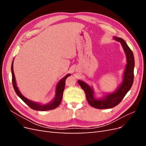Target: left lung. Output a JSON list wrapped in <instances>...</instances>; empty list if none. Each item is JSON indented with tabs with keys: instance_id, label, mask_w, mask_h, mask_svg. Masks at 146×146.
<instances>
[{
	"instance_id": "1",
	"label": "left lung",
	"mask_w": 146,
	"mask_h": 146,
	"mask_svg": "<svg viewBox=\"0 0 146 146\" xmlns=\"http://www.w3.org/2000/svg\"><path fill=\"white\" fill-rule=\"evenodd\" d=\"M114 39L119 42L121 43L123 50L126 54L127 61L125 72L123 74L122 83L119 87L117 91L112 94L107 95L103 99H96L94 98L93 90L92 88L85 82L78 80V84L85 91L88 104L95 108L108 109L116 107L121 102L128 91L130 90L133 83L135 59L133 52L123 39L117 37H114Z\"/></svg>"
}]
</instances>
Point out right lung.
I'll list each match as a JSON object with an SVG mask.
<instances>
[{
    "label": "right lung",
    "instance_id": "1",
    "mask_svg": "<svg viewBox=\"0 0 146 146\" xmlns=\"http://www.w3.org/2000/svg\"><path fill=\"white\" fill-rule=\"evenodd\" d=\"M11 74H12V83L13 88H14V90L16 92V94L18 96L19 98L23 100L24 102L27 104L30 108H31L33 110H36V111H47V110H51L53 109L56 108L57 107H58L59 105L60 104L61 100L63 98V91L65 87V82L66 78H67L69 76H70V74H68L67 76H66L64 78H63L59 82L56 86V96L55 98H54V100H53L52 102L48 104L47 105H40L36 103L33 102L28 100L26 99L24 96L21 94L20 91H19L18 88H17L16 86V83L15 80V74L13 72V61L11 64Z\"/></svg>",
    "mask_w": 146,
    "mask_h": 146
}]
</instances>
